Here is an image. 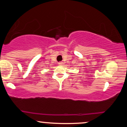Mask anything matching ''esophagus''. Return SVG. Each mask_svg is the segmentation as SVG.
I'll return each instance as SVG.
<instances>
[{"instance_id":"esophagus-1","label":"esophagus","mask_w":127,"mask_h":127,"mask_svg":"<svg viewBox=\"0 0 127 127\" xmlns=\"http://www.w3.org/2000/svg\"><path fill=\"white\" fill-rule=\"evenodd\" d=\"M58 64H59V65H62L63 64V62H59Z\"/></svg>"}]
</instances>
